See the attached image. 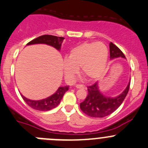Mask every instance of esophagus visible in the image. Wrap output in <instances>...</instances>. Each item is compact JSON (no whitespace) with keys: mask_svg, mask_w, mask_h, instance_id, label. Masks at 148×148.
Returning <instances> with one entry per match:
<instances>
[{"mask_svg":"<svg viewBox=\"0 0 148 148\" xmlns=\"http://www.w3.org/2000/svg\"><path fill=\"white\" fill-rule=\"evenodd\" d=\"M76 88H82V89H86V87L84 85H82V84H79V85H77L76 86Z\"/></svg>","mask_w":148,"mask_h":148,"instance_id":"34e87169","label":"esophagus"}]
</instances>
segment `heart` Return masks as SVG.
<instances>
[{
  "instance_id": "heart-1",
  "label": "heart",
  "mask_w": 148,
  "mask_h": 148,
  "mask_svg": "<svg viewBox=\"0 0 148 148\" xmlns=\"http://www.w3.org/2000/svg\"><path fill=\"white\" fill-rule=\"evenodd\" d=\"M108 49L101 42H84L70 51L63 62V70L69 79H72L80 68L84 77L97 79L106 70Z\"/></svg>"
}]
</instances>
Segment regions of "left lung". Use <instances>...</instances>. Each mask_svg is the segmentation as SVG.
Returning <instances> with one entry per match:
<instances>
[{
	"instance_id": "obj_1",
	"label": "left lung",
	"mask_w": 148,
	"mask_h": 148,
	"mask_svg": "<svg viewBox=\"0 0 148 148\" xmlns=\"http://www.w3.org/2000/svg\"><path fill=\"white\" fill-rule=\"evenodd\" d=\"M125 58V56L114 43H110V58ZM130 88V82L123 92L115 98L105 97L99 90L97 82L88 86V95L86 99L80 103V109L84 114L90 117L107 116L114 112L124 101Z\"/></svg>"
}]
</instances>
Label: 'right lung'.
<instances>
[{"instance_id": "obj_1", "label": "right lung", "mask_w": 148, "mask_h": 148, "mask_svg": "<svg viewBox=\"0 0 148 148\" xmlns=\"http://www.w3.org/2000/svg\"><path fill=\"white\" fill-rule=\"evenodd\" d=\"M63 40H64V38H62V37H57V36L54 35L45 34V35L40 36L38 38L32 40V41L28 42L27 45L44 43V44L53 46L58 50H60ZM69 86H68L60 87L53 95L50 96V97H47L44 99H41V100H31V99L26 98L23 95H21V97H23V100L26 102L28 106L32 108L33 109L41 110V111H46V110L54 108L59 105L64 94L69 90Z\"/></svg>"}]
</instances>
